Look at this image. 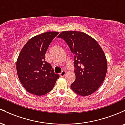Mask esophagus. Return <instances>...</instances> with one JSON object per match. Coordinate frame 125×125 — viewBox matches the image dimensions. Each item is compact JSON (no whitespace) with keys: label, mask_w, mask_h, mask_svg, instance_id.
Listing matches in <instances>:
<instances>
[{"label":"esophagus","mask_w":125,"mask_h":125,"mask_svg":"<svg viewBox=\"0 0 125 125\" xmlns=\"http://www.w3.org/2000/svg\"><path fill=\"white\" fill-rule=\"evenodd\" d=\"M65 73H66V72H65V70H63V71H62V72L60 74V75L61 77H64L65 75Z\"/></svg>","instance_id":"34e87169"}]
</instances>
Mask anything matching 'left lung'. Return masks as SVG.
Segmentation results:
<instances>
[{
	"mask_svg": "<svg viewBox=\"0 0 125 125\" xmlns=\"http://www.w3.org/2000/svg\"><path fill=\"white\" fill-rule=\"evenodd\" d=\"M62 38L74 55L75 81L71 88L83 96L92 94L104 80L107 64L106 56L97 42L82 32L64 31Z\"/></svg>",
	"mask_w": 125,
	"mask_h": 125,
	"instance_id": "1",
	"label": "left lung"
}]
</instances>
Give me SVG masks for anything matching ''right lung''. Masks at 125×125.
<instances>
[{"instance_id":"1","label":"right lung","mask_w":125,"mask_h":125,"mask_svg":"<svg viewBox=\"0 0 125 125\" xmlns=\"http://www.w3.org/2000/svg\"><path fill=\"white\" fill-rule=\"evenodd\" d=\"M58 32H47L33 36L21 50L17 62L18 77L29 93L42 96L52 90L60 77L51 65L45 60V55Z\"/></svg>"}]
</instances>
